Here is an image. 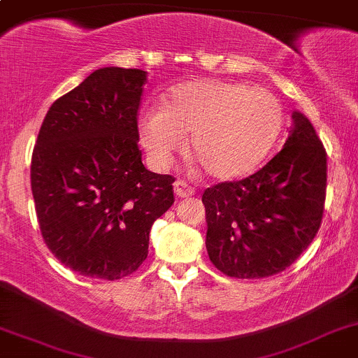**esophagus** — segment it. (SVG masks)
Wrapping results in <instances>:
<instances>
[{
    "instance_id": "esophagus-1",
    "label": "esophagus",
    "mask_w": 358,
    "mask_h": 358,
    "mask_svg": "<svg viewBox=\"0 0 358 358\" xmlns=\"http://www.w3.org/2000/svg\"><path fill=\"white\" fill-rule=\"evenodd\" d=\"M175 194L176 197H190V195L195 194V190L188 185L187 182H183V180H176L175 182Z\"/></svg>"
}]
</instances>
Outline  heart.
Listing matches in <instances>:
<instances>
[{
  "instance_id": "1",
  "label": "heart",
  "mask_w": 358,
  "mask_h": 358,
  "mask_svg": "<svg viewBox=\"0 0 358 358\" xmlns=\"http://www.w3.org/2000/svg\"><path fill=\"white\" fill-rule=\"evenodd\" d=\"M282 122L280 101L266 90L199 80L173 88L164 107L148 108L139 136L151 158L168 164L188 134V155L207 175L234 180L268 155Z\"/></svg>"
}]
</instances>
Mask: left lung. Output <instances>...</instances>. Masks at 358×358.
Segmentation results:
<instances>
[{
	"instance_id": "obj_1",
	"label": "left lung",
	"mask_w": 358,
	"mask_h": 358,
	"mask_svg": "<svg viewBox=\"0 0 358 358\" xmlns=\"http://www.w3.org/2000/svg\"><path fill=\"white\" fill-rule=\"evenodd\" d=\"M284 148L262 170L206 188V246L212 265L234 278L284 272L323 221L326 151L311 122L292 113Z\"/></svg>"
}]
</instances>
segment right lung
Here are the masks:
<instances>
[{
    "label": "right lung",
    "instance_id": "right-lung-1",
    "mask_svg": "<svg viewBox=\"0 0 358 358\" xmlns=\"http://www.w3.org/2000/svg\"><path fill=\"white\" fill-rule=\"evenodd\" d=\"M144 85L143 69H96L54 101L38 131L30 183L42 238L85 277L134 273L148 258L152 224L175 202V178L141 161Z\"/></svg>",
    "mask_w": 358,
    "mask_h": 358
}]
</instances>
